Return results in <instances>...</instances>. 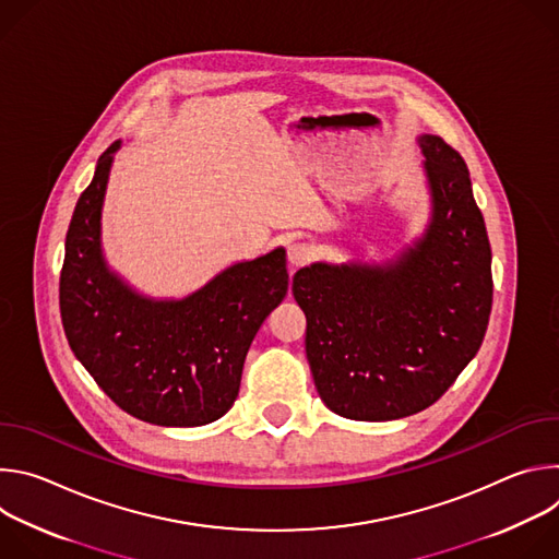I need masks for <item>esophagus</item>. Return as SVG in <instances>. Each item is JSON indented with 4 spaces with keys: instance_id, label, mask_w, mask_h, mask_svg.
I'll list each match as a JSON object with an SVG mask.
<instances>
[{
    "instance_id": "34e87169",
    "label": "esophagus",
    "mask_w": 559,
    "mask_h": 559,
    "mask_svg": "<svg viewBox=\"0 0 559 559\" xmlns=\"http://www.w3.org/2000/svg\"><path fill=\"white\" fill-rule=\"evenodd\" d=\"M313 257H316V250H313V246H309V243H292V246L287 248V259H289V263H292L294 267H302V265L311 263Z\"/></svg>"
}]
</instances>
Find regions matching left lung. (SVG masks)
<instances>
[{
    "mask_svg": "<svg viewBox=\"0 0 559 559\" xmlns=\"http://www.w3.org/2000/svg\"><path fill=\"white\" fill-rule=\"evenodd\" d=\"M420 147L433 203L420 241L384 267L313 263L294 274L318 395L343 418L380 423L431 407L487 334L491 246L466 164L438 134Z\"/></svg>",
    "mask_w": 559,
    "mask_h": 559,
    "instance_id": "1",
    "label": "left lung"
}]
</instances>
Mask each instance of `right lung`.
Segmentation results:
<instances>
[{
    "label": "right lung",
    "mask_w": 559,
    "mask_h": 559,
    "mask_svg": "<svg viewBox=\"0 0 559 559\" xmlns=\"http://www.w3.org/2000/svg\"><path fill=\"white\" fill-rule=\"evenodd\" d=\"M115 141L66 234L59 309L68 345L110 401L162 427H199L234 405L248 349L287 294L285 250L236 263L183 300H150L102 257L99 221Z\"/></svg>",
    "instance_id": "1"
}]
</instances>
